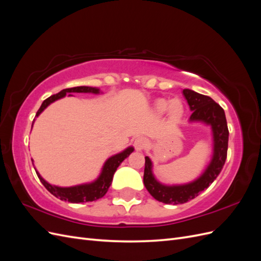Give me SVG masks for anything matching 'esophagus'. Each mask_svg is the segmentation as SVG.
Wrapping results in <instances>:
<instances>
[{"label":"esophagus","instance_id":"esophagus-1","mask_svg":"<svg viewBox=\"0 0 261 261\" xmlns=\"http://www.w3.org/2000/svg\"><path fill=\"white\" fill-rule=\"evenodd\" d=\"M134 146H135V149L137 151H143L147 146V139L145 137H138L134 141Z\"/></svg>","mask_w":261,"mask_h":261}]
</instances>
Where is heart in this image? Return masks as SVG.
<instances>
[{
  "mask_svg": "<svg viewBox=\"0 0 261 261\" xmlns=\"http://www.w3.org/2000/svg\"><path fill=\"white\" fill-rule=\"evenodd\" d=\"M154 110L158 113H163L168 110V113L173 121L178 120L184 113L183 102L178 98H173L171 100L158 99L154 102Z\"/></svg>",
  "mask_w": 261,
  "mask_h": 261,
  "instance_id": "1",
  "label": "heart"
}]
</instances>
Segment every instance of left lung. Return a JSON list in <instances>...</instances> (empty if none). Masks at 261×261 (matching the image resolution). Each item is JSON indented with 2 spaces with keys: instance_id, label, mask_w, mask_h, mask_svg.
<instances>
[{
  "instance_id": "obj_1",
  "label": "left lung",
  "mask_w": 261,
  "mask_h": 261,
  "mask_svg": "<svg viewBox=\"0 0 261 261\" xmlns=\"http://www.w3.org/2000/svg\"><path fill=\"white\" fill-rule=\"evenodd\" d=\"M183 94L191 111L189 122H202L211 126L213 136L212 159L202 174L191 183L183 185H164L152 173V162L145 156L144 184L154 199L168 204H179L194 199L203 189L208 188L222 170L226 160L228 129L224 110L210 97L191 89H184Z\"/></svg>"
}]
</instances>
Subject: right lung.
<instances>
[{
    "mask_svg": "<svg viewBox=\"0 0 261 261\" xmlns=\"http://www.w3.org/2000/svg\"><path fill=\"white\" fill-rule=\"evenodd\" d=\"M69 92L100 93V90L98 88H94V87H87V86L73 87V88L63 89L59 93L53 94V96L49 97L48 99H45L42 102L40 109L38 110L36 116L40 114L46 107L52 103V102L57 101L63 97H65L66 93H69ZM33 124H34V122H33ZM133 151H134V148L128 147V148H126L124 151L117 153V154H114L111 158H109V159L106 161L103 168H102L101 174L99 175V177L94 181H91V183H88V184H82V185L72 186V187H59L55 185H51L48 183V181L44 180L41 177V175L39 174L38 171H36V173H37L39 179H40V181L43 184V186L48 189V191L53 196H55L57 198H59L61 200H65V201H69L73 203L94 201L99 198H102V197L107 194L110 185H111V183H112L113 175H114L116 169L118 168V165H120Z\"/></svg>",
    "mask_w": 261,
    "mask_h": 261,
    "instance_id": "1",
    "label": "right lung"
}]
</instances>
